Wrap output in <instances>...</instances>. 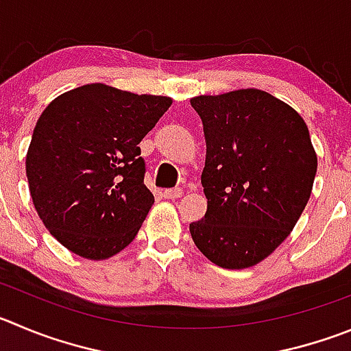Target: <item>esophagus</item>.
<instances>
[{
    "label": "esophagus",
    "instance_id": "esophagus-1",
    "mask_svg": "<svg viewBox=\"0 0 351 351\" xmlns=\"http://www.w3.org/2000/svg\"><path fill=\"white\" fill-rule=\"evenodd\" d=\"M182 194H183L182 189H168V191L162 192V197H165V199H178V197H182Z\"/></svg>",
    "mask_w": 351,
    "mask_h": 351
}]
</instances>
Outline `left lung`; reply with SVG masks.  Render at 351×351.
<instances>
[{
	"label": "left lung",
	"mask_w": 351,
	"mask_h": 351,
	"mask_svg": "<svg viewBox=\"0 0 351 351\" xmlns=\"http://www.w3.org/2000/svg\"><path fill=\"white\" fill-rule=\"evenodd\" d=\"M191 104L204 126L208 199L191 235L218 267H253L282 244L312 194L317 154L308 128L293 107L254 88Z\"/></svg>",
	"instance_id": "8db88e82"
}]
</instances>
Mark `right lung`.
Instances as JSON below:
<instances>
[{"instance_id":"add662e5","label":"right lung","mask_w":351,"mask_h":351,"mask_svg":"<svg viewBox=\"0 0 351 351\" xmlns=\"http://www.w3.org/2000/svg\"><path fill=\"white\" fill-rule=\"evenodd\" d=\"M171 101L93 83L43 110L25 175L39 218L69 251L107 260L138 234L154 204L138 143Z\"/></svg>"}]
</instances>
